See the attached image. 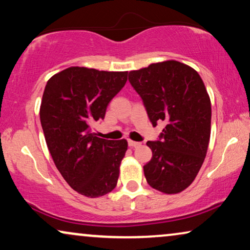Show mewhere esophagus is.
<instances>
[{
	"instance_id": "1",
	"label": "esophagus",
	"mask_w": 250,
	"mask_h": 250,
	"mask_svg": "<svg viewBox=\"0 0 250 250\" xmlns=\"http://www.w3.org/2000/svg\"><path fill=\"white\" fill-rule=\"evenodd\" d=\"M128 144H129V146H130V147H137V146H141V145H142L141 143L134 142V141H131V139H129Z\"/></svg>"
}]
</instances>
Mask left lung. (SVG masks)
Returning a JSON list of instances; mask_svg holds the SVG:
<instances>
[{
    "mask_svg": "<svg viewBox=\"0 0 250 250\" xmlns=\"http://www.w3.org/2000/svg\"><path fill=\"white\" fill-rule=\"evenodd\" d=\"M152 125L166 122L161 141L147 142L152 159L144 166L151 188L166 194L188 188L197 177L210 139V98L199 73L177 61L129 72Z\"/></svg>",
    "mask_w": 250,
    "mask_h": 250,
    "instance_id": "1",
    "label": "left lung"
}]
</instances>
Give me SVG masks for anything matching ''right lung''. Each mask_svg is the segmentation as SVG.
Wrapping results in <instances>:
<instances>
[{
  "instance_id": "right-lung-1",
  "label": "right lung",
  "mask_w": 250,
  "mask_h": 250,
  "mask_svg": "<svg viewBox=\"0 0 250 250\" xmlns=\"http://www.w3.org/2000/svg\"><path fill=\"white\" fill-rule=\"evenodd\" d=\"M127 79L128 72L72 66L46 82L40 107L46 145L65 181L84 197H103L118 184L128 142L99 138L92 125Z\"/></svg>"
}]
</instances>
